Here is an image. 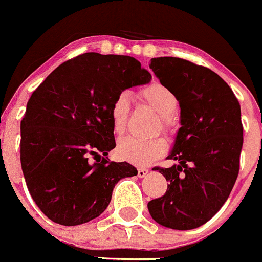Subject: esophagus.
<instances>
[{
    "instance_id": "34e87169",
    "label": "esophagus",
    "mask_w": 262,
    "mask_h": 262,
    "mask_svg": "<svg viewBox=\"0 0 262 262\" xmlns=\"http://www.w3.org/2000/svg\"><path fill=\"white\" fill-rule=\"evenodd\" d=\"M147 173H149V169H146V168H139V169H137V176H139L140 178H144Z\"/></svg>"
}]
</instances>
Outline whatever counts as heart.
Instances as JSON below:
<instances>
[{"mask_svg":"<svg viewBox=\"0 0 262 262\" xmlns=\"http://www.w3.org/2000/svg\"><path fill=\"white\" fill-rule=\"evenodd\" d=\"M137 97L149 104L155 112L160 115L162 126L167 132L173 130L174 118L173 115L177 111L180 100L176 93L160 82H151L146 86L141 88L137 92ZM131 110L130 94L126 92L120 93L113 99L110 108L112 127L116 134H122L127 126L128 116ZM167 150V142L163 137H155L150 140L137 139L134 136L123 137L120 140L117 146V154L122 160L139 165L146 167L159 159Z\"/></svg>","mask_w":262,"mask_h":262,"instance_id":"1","label":"heart"}]
</instances>
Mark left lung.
I'll list each match as a JSON object with an SVG mask.
<instances>
[{"label":"left lung","mask_w":262,"mask_h":262,"mask_svg":"<svg viewBox=\"0 0 262 262\" xmlns=\"http://www.w3.org/2000/svg\"><path fill=\"white\" fill-rule=\"evenodd\" d=\"M150 69L178 97L181 128L167 158L177 164L154 168L169 182L167 192L149 201L147 209L163 227L193 229L218 213L238 177L239 102L218 74L187 59L158 57Z\"/></svg>","instance_id":"1"}]
</instances>
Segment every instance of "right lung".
Segmentation results:
<instances>
[{"label":"right lung","mask_w":262,"mask_h":262,"mask_svg":"<svg viewBox=\"0 0 262 262\" xmlns=\"http://www.w3.org/2000/svg\"><path fill=\"white\" fill-rule=\"evenodd\" d=\"M150 79L134 57L89 52L59 64L34 90L20 126V160L47 218L69 227L90 222L110 205L116 183L137 174L130 163L107 158L116 147L110 108Z\"/></svg>","instance_id":"obj_1"}]
</instances>
